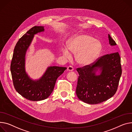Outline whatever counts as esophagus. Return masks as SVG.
Segmentation results:
<instances>
[{
    "label": "esophagus",
    "mask_w": 132,
    "mask_h": 132,
    "mask_svg": "<svg viewBox=\"0 0 132 132\" xmlns=\"http://www.w3.org/2000/svg\"><path fill=\"white\" fill-rule=\"evenodd\" d=\"M67 69L69 71H73L74 70V67L72 66H69L67 67Z\"/></svg>",
    "instance_id": "1"
}]
</instances>
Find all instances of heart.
I'll use <instances>...</instances> for the list:
<instances>
[{"label":"heart","instance_id":"b5f03b06","mask_svg":"<svg viewBox=\"0 0 132 132\" xmlns=\"http://www.w3.org/2000/svg\"><path fill=\"white\" fill-rule=\"evenodd\" d=\"M68 49L63 50V54L69 57L72 53H77V62L82 65H87L95 60L99 54L100 44L94 39L86 34L73 37L67 45Z\"/></svg>","mask_w":132,"mask_h":132}]
</instances>
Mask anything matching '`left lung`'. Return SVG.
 I'll use <instances>...</instances> for the list:
<instances>
[{"label":"left lung","instance_id":"8db88e82","mask_svg":"<svg viewBox=\"0 0 132 132\" xmlns=\"http://www.w3.org/2000/svg\"><path fill=\"white\" fill-rule=\"evenodd\" d=\"M108 38L111 46L116 45L109 34ZM98 69L102 72L96 76L95 73ZM76 70L79 76L76 93L80 100L91 104H98L116 93L122 72L118 52L100 57L92 64Z\"/></svg>","mask_w":132,"mask_h":132}]
</instances>
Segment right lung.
<instances>
[{
    "instance_id": "add662e5",
    "label": "right lung",
    "mask_w": 132,
    "mask_h": 132,
    "mask_svg": "<svg viewBox=\"0 0 132 132\" xmlns=\"http://www.w3.org/2000/svg\"><path fill=\"white\" fill-rule=\"evenodd\" d=\"M44 31L43 26H33L19 39L15 47L11 64L13 85L16 91L25 99L37 101L48 98L54 89L57 78L66 67H49L38 81H33L25 71V56L34 34Z\"/></svg>"
}]
</instances>
